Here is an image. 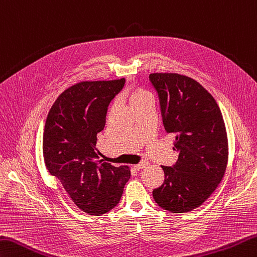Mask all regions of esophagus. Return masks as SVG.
<instances>
[{
  "label": "esophagus",
  "instance_id": "esophagus-1",
  "mask_svg": "<svg viewBox=\"0 0 257 257\" xmlns=\"http://www.w3.org/2000/svg\"><path fill=\"white\" fill-rule=\"evenodd\" d=\"M148 166V162H142V163H139V164H137V165H135L134 167H135V169H143V168H145V167H147Z\"/></svg>",
  "mask_w": 257,
  "mask_h": 257
}]
</instances>
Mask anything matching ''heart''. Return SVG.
I'll return each instance as SVG.
<instances>
[{
	"instance_id": "obj_1",
	"label": "heart",
	"mask_w": 257,
	"mask_h": 257,
	"mask_svg": "<svg viewBox=\"0 0 257 257\" xmlns=\"http://www.w3.org/2000/svg\"><path fill=\"white\" fill-rule=\"evenodd\" d=\"M147 100H154V99H153V94L149 91H147L146 89L140 88V87H134L130 89L129 101L133 107L147 101Z\"/></svg>"
}]
</instances>
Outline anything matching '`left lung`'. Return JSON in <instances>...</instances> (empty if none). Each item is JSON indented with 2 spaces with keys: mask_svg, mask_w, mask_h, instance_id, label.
<instances>
[{
  "mask_svg": "<svg viewBox=\"0 0 257 257\" xmlns=\"http://www.w3.org/2000/svg\"><path fill=\"white\" fill-rule=\"evenodd\" d=\"M149 80L178 153L173 167L162 166L165 180L154 189V199L168 212L187 213L199 207L224 178L228 140L223 114L213 95L187 75L152 73Z\"/></svg>",
  "mask_w": 257,
  "mask_h": 257,
  "instance_id": "left-lung-1",
  "label": "left lung"
}]
</instances>
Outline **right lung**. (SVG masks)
Instances as JSON below:
<instances>
[{
  "label": "right lung",
  "mask_w": 257,
  "mask_h": 257,
  "mask_svg": "<svg viewBox=\"0 0 257 257\" xmlns=\"http://www.w3.org/2000/svg\"><path fill=\"white\" fill-rule=\"evenodd\" d=\"M123 84L124 78L74 83L55 100L44 125L45 167L72 202L93 216L119 203L130 178L128 166L94 160L97 135L105 125L108 105Z\"/></svg>",
  "instance_id": "add662e5"
}]
</instances>
